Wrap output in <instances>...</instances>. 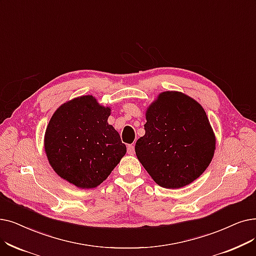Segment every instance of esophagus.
<instances>
[{
  "instance_id": "esophagus-1",
  "label": "esophagus",
  "mask_w": 256,
  "mask_h": 256,
  "mask_svg": "<svg viewBox=\"0 0 256 256\" xmlns=\"http://www.w3.org/2000/svg\"><path fill=\"white\" fill-rule=\"evenodd\" d=\"M128 154H135V146H132V144H130V146H128Z\"/></svg>"
}]
</instances>
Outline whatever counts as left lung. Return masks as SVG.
I'll list each match as a JSON object with an SVG mask.
<instances>
[{"label": "left lung", "mask_w": 256, "mask_h": 256, "mask_svg": "<svg viewBox=\"0 0 256 256\" xmlns=\"http://www.w3.org/2000/svg\"><path fill=\"white\" fill-rule=\"evenodd\" d=\"M146 135L136 142L138 160L165 188L194 182L212 160L216 138L204 108L180 92H164L148 108Z\"/></svg>", "instance_id": "1"}]
</instances>
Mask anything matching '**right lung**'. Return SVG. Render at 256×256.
Returning <instances> with one entry per match:
<instances>
[{
    "label": "right lung",
    "mask_w": 256,
    "mask_h": 256,
    "mask_svg": "<svg viewBox=\"0 0 256 256\" xmlns=\"http://www.w3.org/2000/svg\"><path fill=\"white\" fill-rule=\"evenodd\" d=\"M110 112L93 96H82L53 114L46 130L45 150L62 179L80 188L96 187L126 154V144L108 124Z\"/></svg>",
    "instance_id": "1"
}]
</instances>
